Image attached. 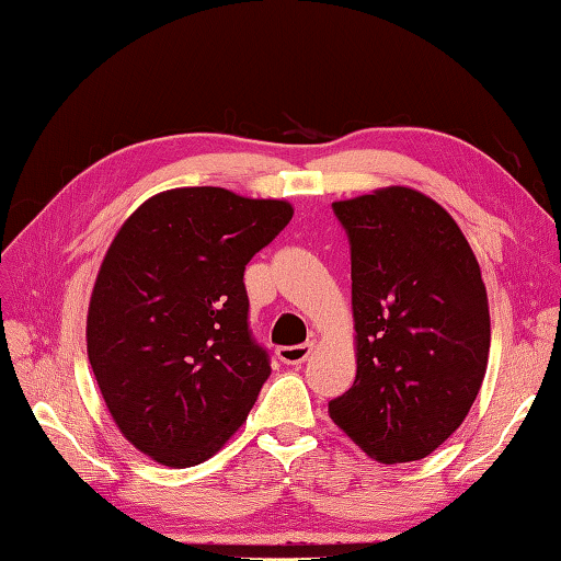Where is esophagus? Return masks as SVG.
I'll list each match as a JSON object with an SVG mask.
<instances>
[{"label":"esophagus","mask_w":561,"mask_h":561,"mask_svg":"<svg viewBox=\"0 0 561 561\" xmlns=\"http://www.w3.org/2000/svg\"><path fill=\"white\" fill-rule=\"evenodd\" d=\"M311 350H313V343L293 345V347H278V359L283 364H302V362H307Z\"/></svg>","instance_id":"obj_1"}]
</instances>
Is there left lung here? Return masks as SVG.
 <instances>
[{"instance_id":"obj_1","label":"left lung","mask_w":561,"mask_h":561,"mask_svg":"<svg viewBox=\"0 0 561 561\" xmlns=\"http://www.w3.org/2000/svg\"><path fill=\"white\" fill-rule=\"evenodd\" d=\"M333 209L352 250L357 376L328 414L380 463L423 459L461 426L485 378L481 266L455 218L414 187Z\"/></svg>"}]
</instances>
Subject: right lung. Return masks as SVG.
Instances as JSON below:
<instances>
[{"label": "right lung", "instance_id": "1", "mask_svg": "<svg viewBox=\"0 0 561 561\" xmlns=\"http://www.w3.org/2000/svg\"><path fill=\"white\" fill-rule=\"evenodd\" d=\"M285 199L173 187L135 209L102 259L88 359L118 431L163 467L221 449L271 374L248 328L244 266L290 224Z\"/></svg>", "mask_w": 561, "mask_h": 561}]
</instances>
